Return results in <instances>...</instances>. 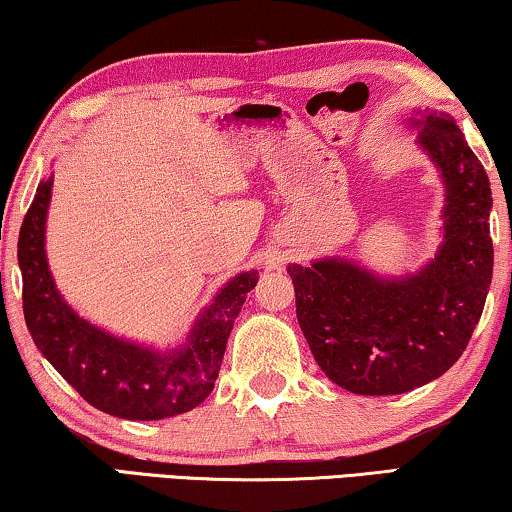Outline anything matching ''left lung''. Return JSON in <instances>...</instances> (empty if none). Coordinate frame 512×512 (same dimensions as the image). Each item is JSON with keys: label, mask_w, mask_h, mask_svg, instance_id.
Returning <instances> with one entry per match:
<instances>
[{"label": "left lung", "mask_w": 512, "mask_h": 512, "mask_svg": "<svg viewBox=\"0 0 512 512\" xmlns=\"http://www.w3.org/2000/svg\"><path fill=\"white\" fill-rule=\"evenodd\" d=\"M411 124L446 184L443 242L432 261L392 279L344 258L288 265L314 360L355 395H402L446 374L492 284V191L483 164L450 115L432 110Z\"/></svg>", "instance_id": "obj_1"}]
</instances>
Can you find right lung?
<instances>
[{"label": "right lung", "instance_id": "add662e5", "mask_svg": "<svg viewBox=\"0 0 512 512\" xmlns=\"http://www.w3.org/2000/svg\"><path fill=\"white\" fill-rule=\"evenodd\" d=\"M50 194L53 177L36 189L18 238L22 311L36 348L85 402L110 416L161 420L196 409L214 388L228 335L258 272L228 281L180 348L161 353L115 337L78 316L57 291L46 256Z\"/></svg>", "mask_w": 512, "mask_h": 512}]
</instances>
